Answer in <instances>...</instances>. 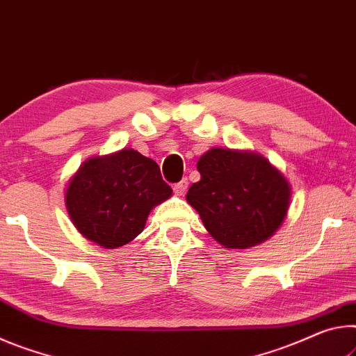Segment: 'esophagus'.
Instances as JSON below:
<instances>
[{
	"label": "esophagus",
	"instance_id": "obj_1",
	"mask_svg": "<svg viewBox=\"0 0 356 356\" xmlns=\"http://www.w3.org/2000/svg\"><path fill=\"white\" fill-rule=\"evenodd\" d=\"M186 191H188V179H186V178H183L181 181L173 184V192L177 195H184Z\"/></svg>",
	"mask_w": 356,
	"mask_h": 356
}]
</instances>
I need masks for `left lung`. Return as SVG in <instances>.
<instances>
[{
	"mask_svg": "<svg viewBox=\"0 0 356 356\" xmlns=\"http://www.w3.org/2000/svg\"><path fill=\"white\" fill-rule=\"evenodd\" d=\"M197 170L200 181L191 186L186 200L224 248L264 243L287 216L292 189L261 154L211 148L197 162Z\"/></svg>",
	"mask_w": 356,
	"mask_h": 356,
	"instance_id": "left-lung-1",
	"label": "left lung"
}]
</instances>
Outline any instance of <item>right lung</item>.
<instances>
[{"instance_id":"right-lung-1","label":"right lung","mask_w":356,"mask_h":356,"mask_svg":"<svg viewBox=\"0 0 356 356\" xmlns=\"http://www.w3.org/2000/svg\"><path fill=\"white\" fill-rule=\"evenodd\" d=\"M170 195L159 165L127 148L85 161L69 179L64 202L86 240L115 249L140 235L151 209Z\"/></svg>"}]
</instances>
